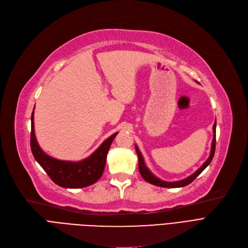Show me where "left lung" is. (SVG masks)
Listing matches in <instances>:
<instances>
[{
  "label": "left lung",
  "mask_w": 248,
  "mask_h": 248,
  "mask_svg": "<svg viewBox=\"0 0 248 248\" xmlns=\"http://www.w3.org/2000/svg\"><path fill=\"white\" fill-rule=\"evenodd\" d=\"M215 144H216V122L213 124V140H212L211 153H210L209 158L207 159V161L194 174H192L191 176H189L188 178H186L184 180L177 181V182H166V181H163V180L157 178L154 174H152V172L149 170V169L146 166V164H145V161H144V158H142L141 153L140 152L139 148L136 146V152H137L138 157H139V170H140V173L141 177L144 178L147 182H149V183H151V184H153L155 186L164 187V188L185 187V186L189 185L190 183H192V182L205 170V168L211 163V161H212V159L214 157V153H215Z\"/></svg>",
  "instance_id": "obj_1"
}]
</instances>
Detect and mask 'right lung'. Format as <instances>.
<instances>
[{"instance_id": "right-lung-1", "label": "right lung", "mask_w": 248, "mask_h": 248, "mask_svg": "<svg viewBox=\"0 0 248 248\" xmlns=\"http://www.w3.org/2000/svg\"><path fill=\"white\" fill-rule=\"evenodd\" d=\"M117 133L104 140L88 158L79 162L61 161L50 157L38 145L34 132V110L31 116V151L35 160L50 179L60 187L77 189L94 184L103 174L107 155Z\"/></svg>"}]
</instances>
